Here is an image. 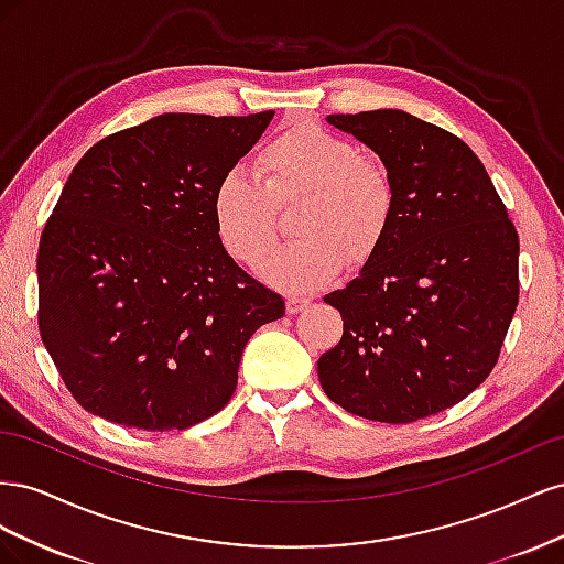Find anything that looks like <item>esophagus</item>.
<instances>
[{
  "label": "esophagus",
  "mask_w": 564,
  "mask_h": 564,
  "mask_svg": "<svg viewBox=\"0 0 564 564\" xmlns=\"http://www.w3.org/2000/svg\"><path fill=\"white\" fill-rule=\"evenodd\" d=\"M308 305H311L308 299L289 296V299H286V313H289V315H299V313H303L305 308H308Z\"/></svg>",
  "instance_id": "34e87169"
}]
</instances>
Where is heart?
I'll return each mask as SVG.
<instances>
[{
	"label": "heart",
	"instance_id": "b5f03b06",
	"mask_svg": "<svg viewBox=\"0 0 564 564\" xmlns=\"http://www.w3.org/2000/svg\"><path fill=\"white\" fill-rule=\"evenodd\" d=\"M263 185L242 169L220 176L212 220L232 261L259 265L276 239V209L302 204L295 234L302 242L269 257L259 275L289 294L334 282L346 263L367 265L390 232L398 191L388 169L360 145L315 122H296L256 152Z\"/></svg>",
	"mask_w": 564,
	"mask_h": 564
}]
</instances>
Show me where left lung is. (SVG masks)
<instances>
[{"instance_id":"obj_1","label":"left lung","mask_w":564,"mask_h":564,"mask_svg":"<svg viewBox=\"0 0 564 564\" xmlns=\"http://www.w3.org/2000/svg\"><path fill=\"white\" fill-rule=\"evenodd\" d=\"M327 122L377 152L398 207L381 251L324 296L344 336L317 360L322 390L369 421L433 416L499 360L520 296L518 230L458 135L402 110Z\"/></svg>"}]
</instances>
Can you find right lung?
<instances>
[{
  "label": "right lung",
  "instance_id": "add662e5",
  "mask_svg": "<svg viewBox=\"0 0 564 564\" xmlns=\"http://www.w3.org/2000/svg\"><path fill=\"white\" fill-rule=\"evenodd\" d=\"M272 115H158L98 141L63 185L37 253L40 334L94 416L160 433L214 416L251 334L284 315L212 220L216 181Z\"/></svg>",
  "mask_w": 564,
  "mask_h": 564
}]
</instances>
